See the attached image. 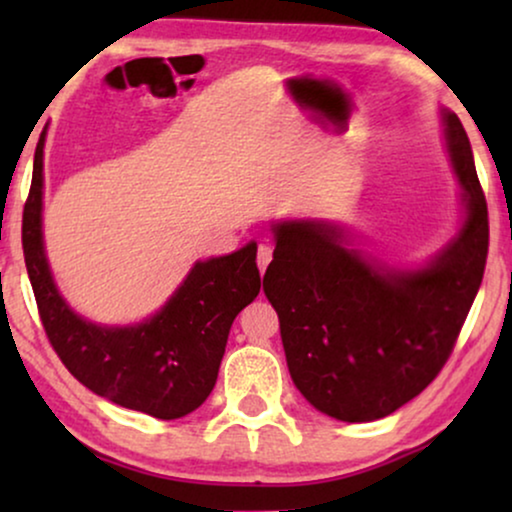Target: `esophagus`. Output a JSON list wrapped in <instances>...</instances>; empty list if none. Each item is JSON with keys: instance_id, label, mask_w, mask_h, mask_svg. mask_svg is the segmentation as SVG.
Wrapping results in <instances>:
<instances>
[{"instance_id": "obj_1", "label": "esophagus", "mask_w": 512, "mask_h": 512, "mask_svg": "<svg viewBox=\"0 0 512 512\" xmlns=\"http://www.w3.org/2000/svg\"><path fill=\"white\" fill-rule=\"evenodd\" d=\"M256 261H258V270L265 272V268H268V263L272 261V247H270V244H258Z\"/></svg>"}]
</instances>
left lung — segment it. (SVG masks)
Instances as JSON below:
<instances>
[{
    "mask_svg": "<svg viewBox=\"0 0 512 512\" xmlns=\"http://www.w3.org/2000/svg\"><path fill=\"white\" fill-rule=\"evenodd\" d=\"M445 132L466 221L429 268H377L328 223L272 228L277 244L263 291L277 310L289 373L314 408L340 422L382 419L422 394L450 359L482 284L487 200L452 111Z\"/></svg>",
    "mask_w": 512,
    "mask_h": 512,
    "instance_id": "obj_1",
    "label": "left lung"
}]
</instances>
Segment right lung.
Listing matches in <instances>:
<instances>
[{
    "label": "right lung",
    "instance_id": "add662e5",
    "mask_svg": "<svg viewBox=\"0 0 512 512\" xmlns=\"http://www.w3.org/2000/svg\"><path fill=\"white\" fill-rule=\"evenodd\" d=\"M44 132L23 209V254L48 342L83 387L123 408L179 419L212 394L230 326L261 291L256 244L195 263L163 310L144 324L109 328L81 319L55 289L41 237Z\"/></svg>",
    "mask_w": 512,
    "mask_h": 512
}]
</instances>
